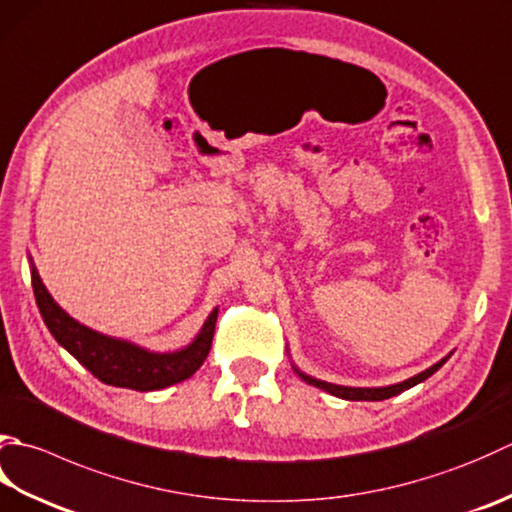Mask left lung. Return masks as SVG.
Returning a JSON list of instances; mask_svg holds the SVG:
<instances>
[{"mask_svg":"<svg viewBox=\"0 0 512 512\" xmlns=\"http://www.w3.org/2000/svg\"><path fill=\"white\" fill-rule=\"evenodd\" d=\"M446 359H448V357H444L442 362H437L435 366L426 368L424 373H419V375H415V377L406 379V382H399V384H393V386H384V388H350V386H337V384H328V382H322V379H315V377H310V375L299 373L297 368H295V370H297V375L302 377L306 384L322 388V390H326V393L335 395V397L350 399V402H382V399L395 397V395H399V393H404V390L417 386L419 382H424V379H428L430 375L437 373V370L446 364Z\"/></svg>","mask_w":512,"mask_h":512,"instance_id":"1","label":"left lung"}]
</instances>
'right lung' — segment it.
Instances as JSON below:
<instances>
[{
	"instance_id": "right-lung-1",
	"label": "right lung",
	"mask_w": 512,
	"mask_h": 512,
	"mask_svg": "<svg viewBox=\"0 0 512 512\" xmlns=\"http://www.w3.org/2000/svg\"><path fill=\"white\" fill-rule=\"evenodd\" d=\"M30 273H33L30 277H33L35 302L44 317V324L57 339V344H62L99 382L146 393V390H159L184 382L208 357L215 335L217 308L210 313L193 344L177 350V353H150L146 348L124 342V339L95 333V330L75 322L73 317L55 304V299L50 297L42 284V277L37 275L35 266Z\"/></svg>"
}]
</instances>
